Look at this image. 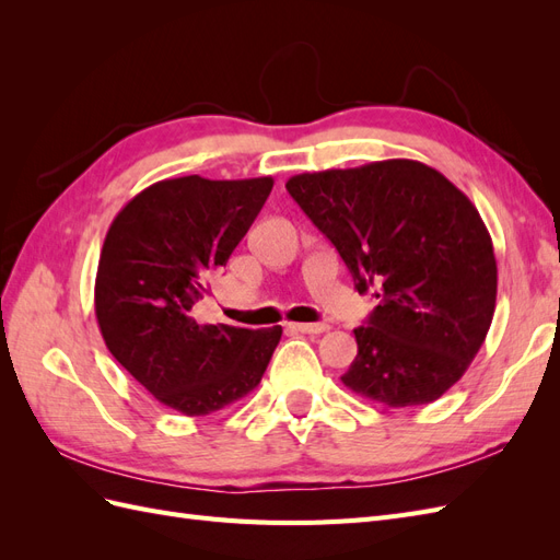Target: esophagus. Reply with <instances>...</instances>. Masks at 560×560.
<instances>
[{
	"label": "esophagus",
	"instance_id": "34e87169",
	"mask_svg": "<svg viewBox=\"0 0 560 560\" xmlns=\"http://www.w3.org/2000/svg\"><path fill=\"white\" fill-rule=\"evenodd\" d=\"M290 329L301 334H322L329 329V325H325V322H315V325H290Z\"/></svg>",
	"mask_w": 560,
	"mask_h": 560
}]
</instances>
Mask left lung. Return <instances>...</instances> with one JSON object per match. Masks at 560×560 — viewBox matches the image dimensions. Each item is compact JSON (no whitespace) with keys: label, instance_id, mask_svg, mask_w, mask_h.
<instances>
[{"label":"left lung","instance_id":"left-lung-1","mask_svg":"<svg viewBox=\"0 0 560 560\" xmlns=\"http://www.w3.org/2000/svg\"><path fill=\"white\" fill-rule=\"evenodd\" d=\"M378 306L354 329L352 393L393 409L463 378L495 313L498 264L471 200L434 167L389 159L284 184Z\"/></svg>","mask_w":560,"mask_h":560}]
</instances>
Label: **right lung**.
Segmentation results:
<instances>
[{"label":"right lung","mask_w":560,"mask_h":560,"mask_svg":"<svg viewBox=\"0 0 560 560\" xmlns=\"http://www.w3.org/2000/svg\"><path fill=\"white\" fill-rule=\"evenodd\" d=\"M273 177L147 186L114 217L100 252L95 315L109 352L161 404L208 416L259 385L282 327L200 325L196 303L226 266Z\"/></svg>","instance_id":"add662e5"}]
</instances>
